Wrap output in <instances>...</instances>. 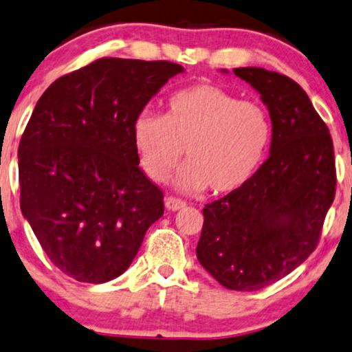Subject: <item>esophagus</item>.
I'll return each instance as SVG.
<instances>
[{
  "label": "esophagus",
  "instance_id": "esophagus-1",
  "mask_svg": "<svg viewBox=\"0 0 352 352\" xmlns=\"http://www.w3.org/2000/svg\"><path fill=\"white\" fill-rule=\"evenodd\" d=\"M165 208H167L168 211L182 210V208H185V201L179 200V198L168 197V198H165Z\"/></svg>",
  "mask_w": 352,
  "mask_h": 352
}]
</instances>
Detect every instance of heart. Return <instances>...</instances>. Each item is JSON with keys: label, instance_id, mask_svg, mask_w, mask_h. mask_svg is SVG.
<instances>
[{"label": "heart", "instance_id": "1", "mask_svg": "<svg viewBox=\"0 0 352 352\" xmlns=\"http://www.w3.org/2000/svg\"><path fill=\"white\" fill-rule=\"evenodd\" d=\"M270 141L267 109L210 83L173 93L165 116L142 111L133 122L135 154L151 180H167L185 151L188 164L177 187L187 193L243 188L264 162Z\"/></svg>", "mask_w": 352, "mask_h": 352}]
</instances>
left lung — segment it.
<instances>
[{"instance_id":"obj_1","label":"left lung","mask_w":352,"mask_h":352,"mask_svg":"<svg viewBox=\"0 0 352 352\" xmlns=\"http://www.w3.org/2000/svg\"><path fill=\"white\" fill-rule=\"evenodd\" d=\"M232 72L269 109L270 152L243 188L203 208L197 257L223 287L252 292L280 280L315 251L336 170L329 131L298 83L261 67Z\"/></svg>"}]
</instances>
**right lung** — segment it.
Wrapping results in <instances>:
<instances>
[{"label":"right lung","instance_id":"obj_1","mask_svg":"<svg viewBox=\"0 0 352 352\" xmlns=\"http://www.w3.org/2000/svg\"><path fill=\"white\" fill-rule=\"evenodd\" d=\"M179 63L100 58L50 85L21 138V211L55 267L104 283L129 267L164 214L139 168L133 122Z\"/></svg>","mask_w":352,"mask_h":352}]
</instances>
